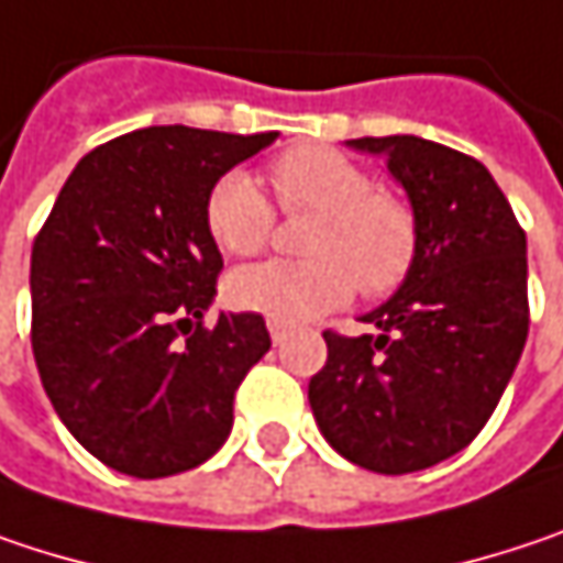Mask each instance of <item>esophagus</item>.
<instances>
[{
	"instance_id": "1",
	"label": "esophagus",
	"mask_w": 563,
	"mask_h": 563,
	"mask_svg": "<svg viewBox=\"0 0 563 563\" xmlns=\"http://www.w3.org/2000/svg\"><path fill=\"white\" fill-rule=\"evenodd\" d=\"M267 332L274 338V344H283L286 341V334H289V325L280 322V319H267Z\"/></svg>"
}]
</instances>
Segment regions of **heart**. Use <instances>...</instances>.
<instances>
[{
	"label": "heart",
	"instance_id": "heart-1",
	"mask_svg": "<svg viewBox=\"0 0 563 563\" xmlns=\"http://www.w3.org/2000/svg\"><path fill=\"white\" fill-rule=\"evenodd\" d=\"M286 216L312 212L299 247L306 257L234 271L225 296L241 312L309 322L344 306L357 289L367 299L399 289L419 257V216L406 196L377 186L367 167L325 144H296L267 167ZM277 212L257 179L229 170L206 196V231L219 251L251 257L267 247Z\"/></svg>",
	"mask_w": 563,
	"mask_h": 563
}]
</instances>
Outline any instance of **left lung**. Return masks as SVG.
Returning a JSON list of instances; mask_svg holds the SVG:
<instances>
[{
    "label": "left lung",
    "mask_w": 563,
    "mask_h": 563,
    "mask_svg": "<svg viewBox=\"0 0 563 563\" xmlns=\"http://www.w3.org/2000/svg\"><path fill=\"white\" fill-rule=\"evenodd\" d=\"M384 154L419 216L412 274L361 322L325 332L309 406L341 457L412 474L467 448L493 416L529 338L526 231L481 161L416 134L357 137Z\"/></svg>",
    "instance_id": "1"
}]
</instances>
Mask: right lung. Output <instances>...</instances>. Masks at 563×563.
<instances>
[{
	"label": "right lung",
	"instance_id": "1",
	"mask_svg": "<svg viewBox=\"0 0 563 563\" xmlns=\"http://www.w3.org/2000/svg\"><path fill=\"white\" fill-rule=\"evenodd\" d=\"M277 131L154 125L89 151L31 247V351L47 399L106 467L157 481L231 432L234 393L271 351L257 312H206L222 254L206 196Z\"/></svg>",
	"mask_w": 563,
	"mask_h": 563
}]
</instances>
